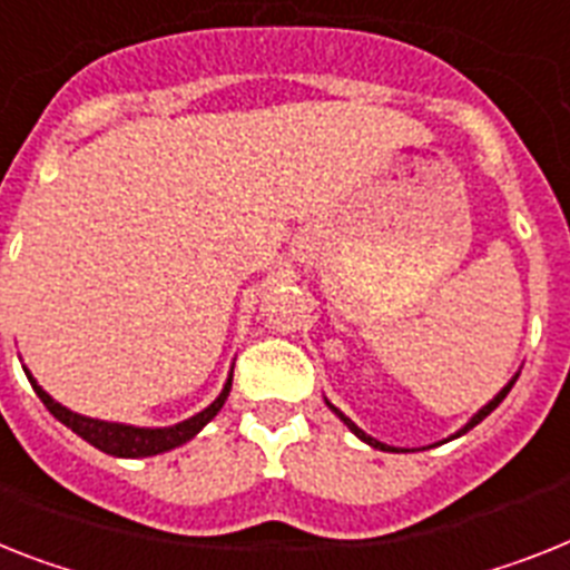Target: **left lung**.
I'll list each match as a JSON object with an SVG mask.
<instances>
[{
  "label": "left lung",
  "mask_w": 570,
  "mask_h": 570,
  "mask_svg": "<svg viewBox=\"0 0 570 570\" xmlns=\"http://www.w3.org/2000/svg\"><path fill=\"white\" fill-rule=\"evenodd\" d=\"M515 379H519V375H512V381H510V384H507V387H504V390H501V393H498V396H495V399H492V402H489V404H483L481 411L474 413L472 420L465 422V425H463V428H460L458 434H451V440H454V436H460V434H465V431H472V428H474V425H478V422H483V420H487L489 413L495 411L498 404L504 402V399H507V393H510V390H512V384H515ZM326 404H328V407H332V411H335V416H341V422H343V425L350 428L352 434L358 436V440H364V443H366V445H373V449H379V451H399V449H393V445H384V443H379V440H375V436L364 434V431H361V428H358V425H355V422H352V420H350V416H343V413H341V411H337V407H335V404H332V402H326Z\"/></svg>",
  "instance_id": "left-lung-1"
}]
</instances>
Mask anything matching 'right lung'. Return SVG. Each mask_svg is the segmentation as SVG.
Instances as JSON below:
<instances>
[{
  "instance_id": "right-lung-1",
  "label": "right lung",
  "mask_w": 570,
  "mask_h": 570,
  "mask_svg": "<svg viewBox=\"0 0 570 570\" xmlns=\"http://www.w3.org/2000/svg\"><path fill=\"white\" fill-rule=\"evenodd\" d=\"M28 381H31V387L40 396V402L49 407V413L58 422H63L66 428H72L75 434L87 440L89 445H96L98 451H105V454H112V458H154V454H163V451H171L177 445L189 443L191 436L200 431L209 420L218 416V411L224 407L229 396V387H233V373H229L227 384L220 390V396L204 407L200 413H195L191 420H183L177 425L168 428H136V425H121V422H105V420H92V416H81V413L69 411L60 402L46 393V390L31 379V373H26Z\"/></svg>"
}]
</instances>
